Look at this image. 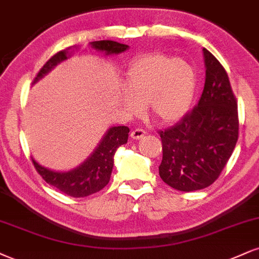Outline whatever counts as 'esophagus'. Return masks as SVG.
<instances>
[{
  "label": "esophagus",
  "instance_id": "34e87169",
  "mask_svg": "<svg viewBox=\"0 0 259 259\" xmlns=\"http://www.w3.org/2000/svg\"><path fill=\"white\" fill-rule=\"evenodd\" d=\"M145 130L143 129H134L132 134H130V136H132V139L134 140H139V139H142L143 136H145Z\"/></svg>",
  "mask_w": 259,
  "mask_h": 259
}]
</instances>
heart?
Returning a JSON list of instances; mask_svg holds the SVG:
<instances>
[{
	"label": "heart",
	"instance_id": "heart-1",
	"mask_svg": "<svg viewBox=\"0 0 259 259\" xmlns=\"http://www.w3.org/2000/svg\"><path fill=\"white\" fill-rule=\"evenodd\" d=\"M194 71L188 62L166 54H147L134 61L125 77L127 113L136 116L147 104L149 116L161 123L182 116L194 94Z\"/></svg>",
	"mask_w": 259,
	"mask_h": 259
}]
</instances>
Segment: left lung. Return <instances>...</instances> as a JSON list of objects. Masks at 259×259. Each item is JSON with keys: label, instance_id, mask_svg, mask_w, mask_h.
<instances>
[{"label": "left lung", "instance_id": "8db88e82", "mask_svg": "<svg viewBox=\"0 0 259 259\" xmlns=\"http://www.w3.org/2000/svg\"><path fill=\"white\" fill-rule=\"evenodd\" d=\"M206 78L201 98L174 126L159 130V175L181 192L206 188L219 179L239 138L238 101L221 62L204 49Z\"/></svg>", "mask_w": 259, "mask_h": 259}]
</instances>
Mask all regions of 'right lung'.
Returning <instances> with one entry per match:
<instances>
[{"instance_id": "obj_1", "label": "right lung", "mask_w": 259, "mask_h": 259, "mask_svg": "<svg viewBox=\"0 0 259 259\" xmlns=\"http://www.w3.org/2000/svg\"><path fill=\"white\" fill-rule=\"evenodd\" d=\"M90 46L96 51L105 52L106 54H119L129 48V46L123 45V43L107 39L94 40V42H90ZM66 59V51H60L53 55L36 74L33 83L48 73L55 65ZM129 132V127L124 125L111 127L94 153L82 165L67 172H57V171L47 169L36 163L35 159H32V163L42 179L60 192L72 198L88 197L101 191L110 182L112 167H113V155L119 146L126 143Z\"/></svg>"}]
</instances>
